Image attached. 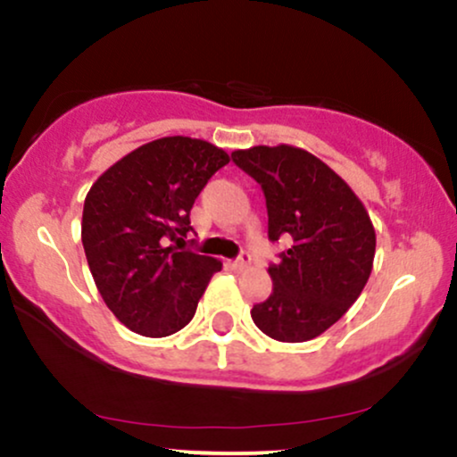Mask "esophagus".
Listing matches in <instances>:
<instances>
[{
  "label": "esophagus",
  "instance_id": "esophagus-1",
  "mask_svg": "<svg viewBox=\"0 0 457 457\" xmlns=\"http://www.w3.org/2000/svg\"><path fill=\"white\" fill-rule=\"evenodd\" d=\"M249 264H251V255L249 253H240V258L232 262V269L234 270H245V269H249Z\"/></svg>",
  "mask_w": 457,
  "mask_h": 457
}]
</instances>
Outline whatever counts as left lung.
Segmentation results:
<instances>
[{
  "instance_id": "left-lung-1",
  "label": "left lung",
  "mask_w": 457,
  "mask_h": 457,
  "mask_svg": "<svg viewBox=\"0 0 457 457\" xmlns=\"http://www.w3.org/2000/svg\"><path fill=\"white\" fill-rule=\"evenodd\" d=\"M232 159L262 185L269 238L290 240L269 266L272 292L251 309L255 327L277 342L298 344L333 327L371 275L376 229L342 176L295 145H253Z\"/></svg>"
}]
</instances>
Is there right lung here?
<instances>
[{
    "mask_svg": "<svg viewBox=\"0 0 457 457\" xmlns=\"http://www.w3.org/2000/svg\"><path fill=\"white\" fill-rule=\"evenodd\" d=\"M229 154L174 135L129 152L98 176L83 204L87 266L113 316L144 337L185 328L221 262L178 251L193 204Z\"/></svg>",
    "mask_w": 457,
    "mask_h": 457,
    "instance_id": "1",
    "label": "right lung"
}]
</instances>
